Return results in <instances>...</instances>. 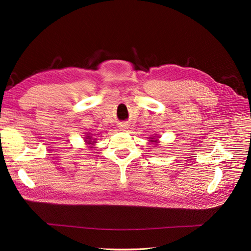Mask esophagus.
Wrapping results in <instances>:
<instances>
[{
  "mask_svg": "<svg viewBox=\"0 0 251 251\" xmlns=\"http://www.w3.org/2000/svg\"><path fill=\"white\" fill-rule=\"evenodd\" d=\"M127 128H128V127H127V125H126V124H122V125H121V129H123V130H126Z\"/></svg>",
  "mask_w": 251,
  "mask_h": 251,
  "instance_id": "34e87169",
  "label": "esophagus"
}]
</instances>
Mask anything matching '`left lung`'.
<instances>
[{"label": "left lung", "mask_w": 251, "mask_h": 251, "mask_svg": "<svg viewBox=\"0 0 251 251\" xmlns=\"http://www.w3.org/2000/svg\"><path fill=\"white\" fill-rule=\"evenodd\" d=\"M150 142H157V139H155V138H154V137H151V140H150Z\"/></svg>", "instance_id": "8db88e82"}]
</instances>
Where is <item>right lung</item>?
I'll list each match as a JSON object with an SVG mask.
<instances>
[{
	"instance_id": "1",
	"label": "right lung",
	"mask_w": 251,
	"mask_h": 251,
	"mask_svg": "<svg viewBox=\"0 0 251 251\" xmlns=\"http://www.w3.org/2000/svg\"><path fill=\"white\" fill-rule=\"evenodd\" d=\"M85 141H86L87 145L94 146L95 143H96V138H94V137H92L90 135H88V136H86V138H85ZM90 148H93V147H90Z\"/></svg>"
}]
</instances>
